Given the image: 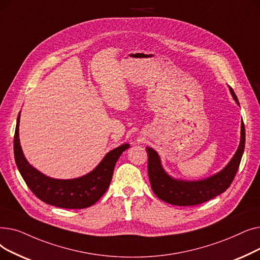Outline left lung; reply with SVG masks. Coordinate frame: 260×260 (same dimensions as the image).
Returning a JSON list of instances; mask_svg holds the SVG:
<instances>
[{
	"instance_id": "obj_1",
	"label": "left lung",
	"mask_w": 260,
	"mask_h": 260,
	"mask_svg": "<svg viewBox=\"0 0 260 260\" xmlns=\"http://www.w3.org/2000/svg\"><path fill=\"white\" fill-rule=\"evenodd\" d=\"M230 91L234 100L239 105L238 98L232 88H230ZM244 146L245 129L242 121L239 147L226 167L211 178L193 182L180 181L170 178L160 166L158 154L152 148L147 147L148 176H149L151 188L160 200L172 205L191 206L204 203L224 192L230 187L238 171Z\"/></svg>"
}]
</instances>
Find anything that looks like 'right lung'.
<instances>
[{
    "label": "right lung",
    "mask_w": 260,
    "mask_h": 260,
    "mask_svg": "<svg viewBox=\"0 0 260 260\" xmlns=\"http://www.w3.org/2000/svg\"><path fill=\"white\" fill-rule=\"evenodd\" d=\"M19 120L14 138V152L17 167L32 193L49 205L61 208H85L95 204L108 189L118 157L129 148L123 144L111 150L89 175L73 180L51 179L28 164L22 152L19 141Z\"/></svg>",
    "instance_id": "1"
}]
</instances>
